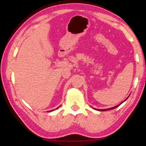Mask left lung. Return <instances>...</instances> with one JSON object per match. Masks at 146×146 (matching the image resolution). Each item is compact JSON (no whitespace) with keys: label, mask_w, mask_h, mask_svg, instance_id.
I'll return each mask as SVG.
<instances>
[{"label":"left lung","mask_w":146,"mask_h":146,"mask_svg":"<svg viewBox=\"0 0 146 146\" xmlns=\"http://www.w3.org/2000/svg\"><path fill=\"white\" fill-rule=\"evenodd\" d=\"M129 97H128L127 98L125 99V100L124 101H123V102H125V101L127 100V98H129ZM123 102H122V103H120V104L117 105H116V106H115V107H111V108H107V109H97V108H94V109H95V110H99V111H106V110H109L113 109V108H117V107H119L120 105H121V104H122L123 103Z\"/></svg>","instance_id":"1"}]
</instances>
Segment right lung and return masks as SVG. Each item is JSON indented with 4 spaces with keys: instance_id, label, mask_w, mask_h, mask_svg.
<instances>
[{
    "instance_id": "right-lung-1",
    "label": "right lung",
    "mask_w": 146,
    "mask_h": 146,
    "mask_svg": "<svg viewBox=\"0 0 146 146\" xmlns=\"http://www.w3.org/2000/svg\"><path fill=\"white\" fill-rule=\"evenodd\" d=\"M59 108V107H58V108ZM57 108H56V109H57ZM53 110H50V111H53Z\"/></svg>"
}]
</instances>
